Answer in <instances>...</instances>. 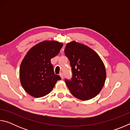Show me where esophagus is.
Instances as JSON below:
<instances>
[{
  "mask_svg": "<svg viewBox=\"0 0 130 130\" xmlns=\"http://www.w3.org/2000/svg\"><path fill=\"white\" fill-rule=\"evenodd\" d=\"M60 77H61V78H62V79L63 78V74L62 73H60Z\"/></svg>",
  "mask_w": 130,
  "mask_h": 130,
  "instance_id": "obj_1",
  "label": "esophagus"
}]
</instances>
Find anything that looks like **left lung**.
<instances>
[{"mask_svg":"<svg viewBox=\"0 0 130 130\" xmlns=\"http://www.w3.org/2000/svg\"><path fill=\"white\" fill-rule=\"evenodd\" d=\"M64 52L72 68V77L65 79L72 94L81 100L94 98L103 88L106 79L102 59L93 50L75 41L67 43Z\"/></svg>","mask_w":130,"mask_h":130,"instance_id":"left-lung-1","label":"left lung"}]
</instances>
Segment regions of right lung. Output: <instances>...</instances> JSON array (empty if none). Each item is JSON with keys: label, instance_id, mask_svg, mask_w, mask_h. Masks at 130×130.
<instances>
[{"label": "right lung", "instance_id": "1", "mask_svg": "<svg viewBox=\"0 0 130 130\" xmlns=\"http://www.w3.org/2000/svg\"><path fill=\"white\" fill-rule=\"evenodd\" d=\"M63 43L45 41L29 50L22 61L19 77L23 89L31 96L41 98L52 91L60 76L55 74L51 59L59 53Z\"/></svg>", "mask_w": 130, "mask_h": 130}]
</instances>
